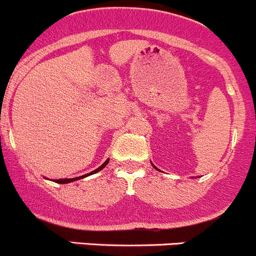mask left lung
<instances>
[{"instance_id":"8db88e82","label":"left lung","mask_w":256,"mask_h":256,"mask_svg":"<svg viewBox=\"0 0 256 256\" xmlns=\"http://www.w3.org/2000/svg\"><path fill=\"white\" fill-rule=\"evenodd\" d=\"M153 167H154V166H153ZM154 168H156V167H154Z\"/></svg>"}]
</instances>
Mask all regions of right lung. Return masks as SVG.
Returning a JSON list of instances; mask_svg holds the SVG:
<instances>
[{"label": "right lung", "instance_id": "obj_1", "mask_svg": "<svg viewBox=\"0 0 256 256\" xmlns=\"http://www.w3.org/2000/svg\"><path fill=\"white\" fill-rule=\"evenodd\" d=\"M108 162H109V160H106V162L103 163V164H102L100 167H99V168H96V171H93V172H90L89 174H96V172H98V171H100V170H103L104 167L106 166V164H108ZM85 176H80V177H75V178H60V180H55V182H56V184H69V182H72V181H76V180H80V178H84Z\"/></svg>", "mask_w": 256, "mask_h": 256}]
</instances>
